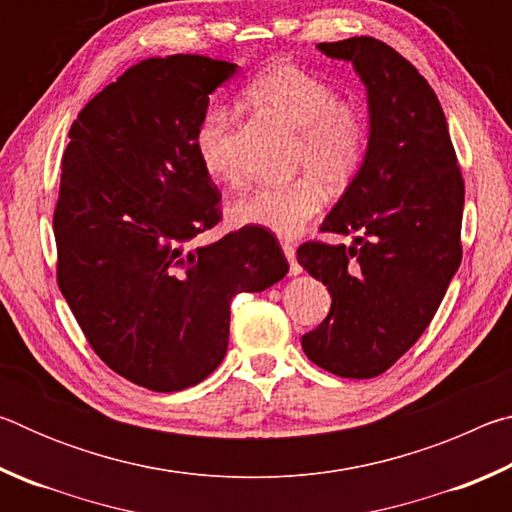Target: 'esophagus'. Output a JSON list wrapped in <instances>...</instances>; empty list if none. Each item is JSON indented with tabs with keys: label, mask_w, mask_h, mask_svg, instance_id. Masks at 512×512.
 Listing matches in <instances>:
<instances>
[{
	"label": "esophagus",
	"mask_w": 512,
	"mask_h": 512,
	"mask_svg": "<svg viewBox=\"0 0 512 512\" xmlns=\"http://www.w3.org/2000/svg\"><path fill=\"white\" fill-rule=\"evenodd\" d=\"M282 250H284V257H287L289 264H291V275H298L302 268L296 262V246L289 244V241H282Z\"/></svg>",
	"instance_id": "1"
}]
</instances>
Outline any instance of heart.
Returning <instances> with one entry per match:
<instances>
[{
  "mask_svg": "<svg viewBox=\"0 0 512 512\" xmlns=\"http://www.w3.org/2000/svg\"><path fill=\"white\" fill-rule=\"evenodd\" d=\"M244 101L296 133L293 169L307 171L282 185H259L232 203V219L277 237H296L325 203V187L354 183L370 149V126L359 106L339 99L334 85L293 63H275L244 85ZM232 112L210 106L194 133V151L214 180L235 178L228 133Z\"/></svg>",
  "mask_w": 512,
  "mask_h": 512,
  "instance_id": "obj_1",
  "label": "heart"
}]
</instances>
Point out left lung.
Segmentation results:
<instances>
[{"label":"left lung","instance_id":"left-lung-1","mask_svg":"<svg viewBox=\"0 0 512 512\" xmlns=\"http://www.w3.org/2000/svg\"><path fill=\"white\" fill-rule=\"evenodd\" d=\"M318 49L350 60L366 85L370 149L320 225V232H357L354 244L298 248L300 266L332 296L302 350L332 375L370 379L420 339L461 266L465 185L445 112L409 60L368 36Z\"/></svg>","mask_w":512,"mask_h":512}]
</instances>
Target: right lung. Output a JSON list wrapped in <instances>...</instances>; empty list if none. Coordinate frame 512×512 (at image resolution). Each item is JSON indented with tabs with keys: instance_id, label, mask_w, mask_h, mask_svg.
Returning a JSON list of instances; mask_svg holds the SVG:
<instances>
[{
	"instance_id": "1",
	"label": "right lung",
	"mask_w": 512,
	"mask_h": 512,
	"mask_svg": "<svg viewBox=\"0 0 512 512\" xmlns=\"http://www.w3.org/2000/svg\"><path fill=\"white\" fill-rule=\"evenodd\" d=\"M235 72L192 54L142 60L79 112L60 164L58 287L97 357L155 393L212 375L232 298L289 271L280 241L257 225L192 248L221 221L194 133Z\"/></svg>"
}]
</instances>
